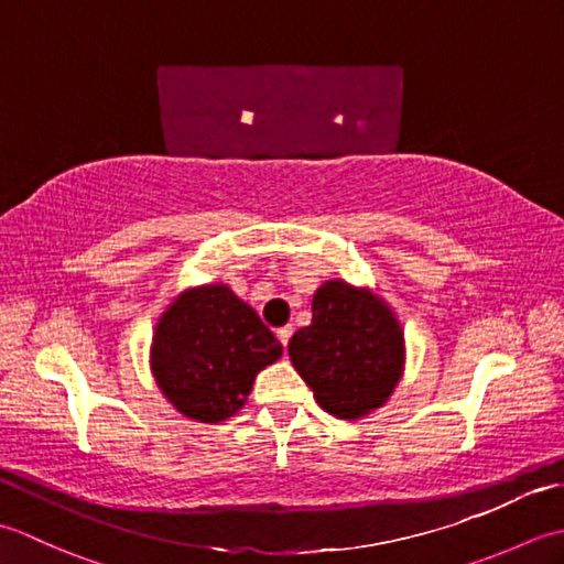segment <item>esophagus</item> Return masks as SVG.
<instances>
[{
    "label": "esophagus",
    "mask_w": 564,
    "mask_h": 564,
    "mask_svg": "<svg viewBox=\"0 0 564 564\" xmlns=\"http://www.w3.org/2000/svg\"><path fill=\"white\" fill-rule=\"evenodd\" d=\"M275 337H279V341L283 344V349H285V346H289V341H291V337H293V327H281L279 332H275Z\"/></svg>",
    "instance_id": "1"
}]
</instances>
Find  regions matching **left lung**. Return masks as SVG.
<instances>
[{
  "label": "left lung",
  "instance_id": "8db88e82",
  "mask_svg": "<svg viewBox=\"0 0 564 564\" xmlns=\"http://www.w3.org/2000/svg\"><path fill=\"white\" fill-rule=\"evenodd\" d=\"M293 368L337 419H364L390 400L404 373V332L386 297L329 279L313 295V322L289 344Z\"/></svg>",
  "mask_w": 564,
  "mask_h": 564
}]
</instances>
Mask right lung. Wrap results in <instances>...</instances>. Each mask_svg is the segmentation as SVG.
Here are the masks:
<instances>
[{"label": "right lung", "mask_w": 564, "mask_h": 564, "mask_svg": "<svg viewBox=\"0 0 564 564\" xmlns=\"http://www.w3.org/2000/svg\"><path fill=\"white\" fill-rule=\"evenodd\" d=\"M283 346L227 283L191 285L164 307L150 344V370L164 400L200 424L242 410Z\"/></svg>", "instance_id": "1"}]
</instances>
